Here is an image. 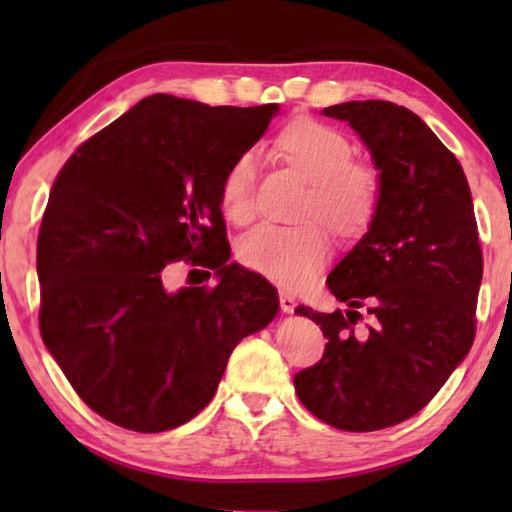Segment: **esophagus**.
Listing matches in <instances>:
<instances>
[{"label": "esophagus", "instance_id": "esophagus-1", "mask_svg": "<svg viewBox=\"0 0 512 512\" xmlns=\"http://www.w3.org/2000/svg\"><path fill=\"white\" fill-rule=\"evenodd\" d=\"M279 306H281V310H284L286 314H292V312L297 310V301H295V297L290 295V292L279 290Z\"/></svg>", "mask_w": 512, "mask_h": 512}]
</instances>
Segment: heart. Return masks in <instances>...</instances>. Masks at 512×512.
I'll return each instance as SVG.
<instances>
[{"label":"heart","instance_id":"obj_1","mask_svg":"<svg viewBox=\"0 0 512 512\" xmlns=\"http://www.w3.org/2000/svg\"><path fill=\"white\" fill-rule=\"evenodd\" d=\"M279 145L312 182L308 217H319L336 233L354 235L372 222L380 180L374 169L354 162V145L339 129L301 118L284 129ZM257 151L246 149L228 165L220 200L226 215L246 222L255 211ZM237 257L248 270L284 290H299L317 277L330 257V237L319 224H262L242 237Z\"/></svg>","mask_w":512,"mask_h":512}]
</instances>
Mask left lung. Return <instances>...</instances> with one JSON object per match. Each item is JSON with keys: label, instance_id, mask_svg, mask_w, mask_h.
Returning a JSON list of instances; mask_svg holds the SVG:
<instances>
[{"label": "left lung", "instance_id": "left-lung-1", "mask_svg": "<svg viewBox=\"0 0 512 512\" xmlns=\"http://www.w3.org/2000/svg\"><path fill=\"white\" fill-rule=\"evenodd\" d=\"M323 114L361 136L380 198L367 233L328 277L347 310H295L328 339L295 389L332 427L378 431L416 416L469 354L482 248L462 165L420 116L389 101L339 103ZM361 307L373 319L365 329Z\"/></svg>", "mask_w": 512, "mask_h": 512}]
</instances>
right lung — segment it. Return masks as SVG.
<instances>
[{"label":"right lung","mask_w":512,"mask_h":512,"mask_svg":"<svg viewBox=\"0 0 512 512\" xmlns=\"http://www.w3.org/2000/svg\"><path fill=\"white\" fill-rule=\"evenodd\" d=\"M277 112L147 96L54 180L37 239L41 339L85 405L118 427L158 433L198 416L235 345L277 317V290L226 264L220 211L228 165ZM180 258L218 284L169 293L161 268Z\"/></svg>","instance_id":"obj_1"}]
</instances>
